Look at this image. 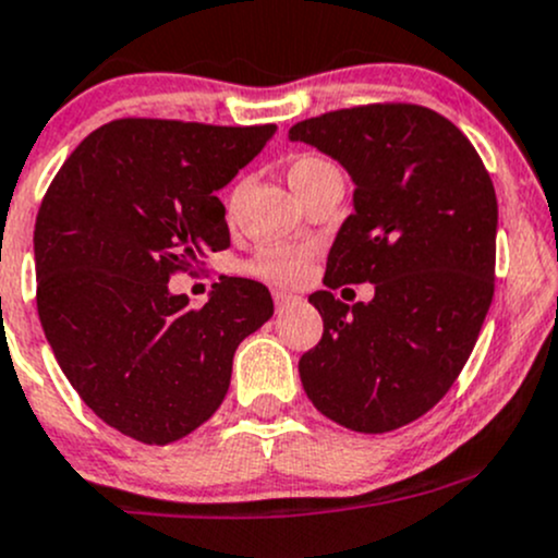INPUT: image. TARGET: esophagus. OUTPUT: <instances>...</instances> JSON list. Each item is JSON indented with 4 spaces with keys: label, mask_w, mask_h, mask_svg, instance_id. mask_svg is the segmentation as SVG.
Returning a JSON list of instances; mask_svg holds the SVG:
<instances>
[{
    "label": "esophagus",
    "mask_w": 558,
    "mask_h": 558,
    "mask_svg": "<svg viewBox=\"0 0 558 558\" xmlns=\"http://www.w3.org/2000/svg\"><path fill=\"white\" fill-rule=\"evenodd\" d=\"M301 298L292 295V292H284V290H277L274 292V303H277V311H284L290 308V305H295Z\"/></svg>",
    "instance_id": "esophagus-1"
}]
</instances>
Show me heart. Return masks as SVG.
<instances>
[{"label": "heart", "instance_id": "1", "mask_svg": "<svg viewBox=\"0 0 558 558\" xmlns=\"http://www.w3.org/2000/svg\"><path fill=\"white\" fill-rule=\"evenodd\" d=\"M332 170H338L332 161L316 157V154H303V157H295L290 161V167H287V181H290L298 196H303L308 185H314L322 175H327ZM308 247H266L244 268L255 279L271 281V284H301L305 274H308Z\"/></svg>", "mask_w": 558, "mask_h": 558}]
</instances>
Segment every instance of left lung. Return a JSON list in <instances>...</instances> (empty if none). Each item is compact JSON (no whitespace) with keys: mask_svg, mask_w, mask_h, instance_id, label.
I'll return each instance as SVG.
<instances>
[{"mask_svg":"<svg viewBox=\"0 0 558 558\" xmlns=\"http://www.w3.org/2000/svg\"><path fill=\"white\" fill-rule=\"evenodd\" d=\"M290 141L345 167L353 213L327 255V290L308 295L325 322L298 369L329 421L386 434L449 391L476 345L495 292L497 199L476 148L441 113L373 104L305 119ZM376 298L345 306L343 283Z\"/></svg>","mask_w":558,"mask_h":558,"instance_id":"1","label":"left lung"}]
</instances>
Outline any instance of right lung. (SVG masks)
Wrapping results in <instances>:
<instances>
[{
    "mask_svg": "<svg viewBox=\"0 0 558 558\" xmlns=\"http://www.w3.org/2000/svg\"><path fill=\"white\" fill-rule=\"evenodd\" d=\"M274 133L117 119L74 148L41 199L34 260L47 343L89 410L143 445L209 421L239 343L271 319L260 281L220 277L202 308L167 281L229 247L215 191Z\"/></svg>",
    "mask_w": 558,
    "mask_h": 558,
    "instance_id": "add662e5",
    "label": "right lung"
}]
</instances>
